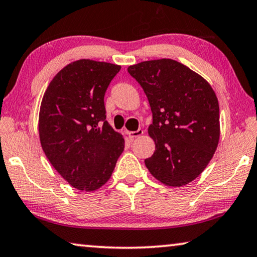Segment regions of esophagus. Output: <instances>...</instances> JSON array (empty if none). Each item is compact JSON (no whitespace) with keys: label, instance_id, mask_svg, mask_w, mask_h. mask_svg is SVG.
<instances>
[{"label":"esophagus","instance_id":"34e87169","mask_svg":"<svg viewBox=\"0 0 257 257\" xmlns=\"http://www.w3.org/2000/svg\"><path fill=\"white\" fill-rule=\"evenodd\" d=\"M143 133H144L143 130L139 129V130H136V132H128L127 134H128V136H129L130 140H134V139H136V137L143 135Z\"/></svg>","mask_w":257,"mask_h":257}]
</instances>
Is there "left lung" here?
I'll use <instances>...</instances> for the list:
<instances>
[{
	"label": "left lung",
	"instance_id": "1",
	"mask_svg": "<svg viewBox=\"0 0 257 257\" xmlns=\"http://www.w3.org/2000/svg\"><path fill=\"white\" fill-rule=\"evenodd\" d=\"M128 72L147 94L152 112L155 153L150 173L167 186H185L211 160L219 141V106L206 80L171 59L144 61Z\"/></svg>",
	"mask_w": 257,
	"mask_h": 257
}]
</instances>
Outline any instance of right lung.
<instances>
[{
  "instance_id": "1",
  "label": "right lung",
  "mask_w": 257,
  "mask_h": 257,
  "mask_svg": "<svg viewBox=\"0 0 257 257\" xmlns=\"http://www.w3.org/2000/svg\"><path fill=\"white\" fill-rule=\"evenodd\" d=\"M121 67L78 60L64 67L46 90L39 136L53 167L76 189L100 188L124 149L122 135L106 121L104 97Z\"/></svg>"
}]
</instances>
